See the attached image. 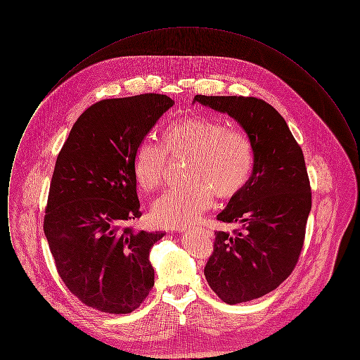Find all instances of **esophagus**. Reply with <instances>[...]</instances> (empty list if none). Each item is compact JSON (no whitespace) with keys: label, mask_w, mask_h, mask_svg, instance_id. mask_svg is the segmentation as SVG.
Returning <instances> with one entry per match:
<instances>
[{"label":"esophagus","mask_w":360,"mask_h":360,"mask_svg":"<svg viewBox=\"0 0 360 360\" xmlns=\"http://www.w3.org/2000/svg\"><path fill=\"white\" fill-rule=\"evenodd\" d=\"M181 232H182V231H181Z\"/></svg>","instance_id":"esophagus-1"}]
</instances>
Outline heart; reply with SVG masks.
I'll use <instances>...</instances> for the list:
<instances>
[{
    "instance_id": "b5f03b06",
    "label": "heart",
    "mask_w": 360,
    "mask_h": 360,
    "mask_svg": "<svg viewBox=\"0 0 360 360\" xmlns=\"http://www.w3.org/2000/svg\"><path fill=\"white\" fill-rule=\"evenodd\" d=\"M166 153L188 158V186L172 188L151 209L154 223L166 229H182L194 223L212 205V194L228 200L248 181L252 153L247 136L219 121L201 116L174 120L163 132V147L143 141L134 156V175L143 190L160 188L166 170Z\"/></svg>"
}]
</instances>
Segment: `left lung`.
<instances>
[{"mask_svg":"<svg viewBox=\"0 0 360 360\" xmlns=\"http://www.w3.org/2000/svg\"><path fill=\"white\" fill-rule=\"evenodd\" d=\"M239 124L254 155L252 172L217 214L240 231L216 232L206 281L224 302L235 305L276 289L294 270L302 250L311 193L301 147L285 119L255 97L195 96Z\"/></svg>","mask_w":360,"mask_h":360,"instance_id":"1","label":"left lung"}]
</instances>
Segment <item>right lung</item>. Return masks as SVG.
<instances>
[{"instance_id": "1", "label": "right lung", "mask_w": 360, "mask_h": 360, "mask_svg": "<svg viewBox=\"0 0 360 360\" xmlns=\"http://www.w3.org/2000/svg\"><path fill=\"white\" fill-rule=\"evenodd\" d=\"M172 105L154 93L94 103L58 155L44 235L62 281L90 308L131 313L154 286L150 250L165 233L122 224L141 216L136 148Z\"/></svg>"}]
</instances>
